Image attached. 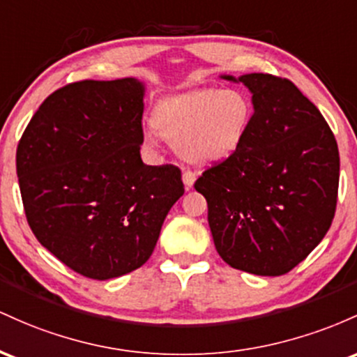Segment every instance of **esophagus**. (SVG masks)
I'll use <instances>...</instances> for the list:
<instances>
[{"label": "esophagus", "mask_w": 357, "mask_h": 357, "mask_svg": "<svg viewBox=\"0 0 357 357\" xmlns=\"http://www.w3.org/2000/svg\"><path fill=\"white\" fill-rule=\"evenodd\" d=\"M182 180H183V185H185V189H192V185H194V182H195V174L190 170H183Z\"/></svg>", "instance_id": "34e87169"}]
</instances>
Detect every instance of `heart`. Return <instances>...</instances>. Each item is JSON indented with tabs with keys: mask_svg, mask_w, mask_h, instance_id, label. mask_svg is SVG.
Returning <instances> with one entry per match:
<instances>
[{
	"mask_svg": "<svg viewBox=\"0 0 357 357\" xmlns=\"http://www.w3.org/2000/svg\"><path fill=\"white\" fill-rule=\"evenodd\" d=\"M253 107L236 89H197L162 99L153 109V128L143 145L155 150L160 136L185 162L209 165L231 157L250 130Z\"/></svg>",
	"mask_w": 357,
	"mask_h": 357,
	"instance_id": "b5f03b06",
	"label": "heart"
}]
</instances>
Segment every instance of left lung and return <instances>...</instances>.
<instances>
[{
  "label": "left lung",
  "mask_w": 357,
  "mask_h": 357,
  "mask_svg": "<svg viewBox=\"0 0 357 357\" xmlns=\"http://www.w3.org/2000/svg\"><path fill=\"white\" fill-rule=\"evenodd\" d=\"M222 79L250 89L253 118L243 145L194 187L207 200L212 239L227 265L285 275L322 241L334 219L337 142L315 104L288 79Z\"/></svg>",
  "instance_id": "obj_1"
}]
</instances>
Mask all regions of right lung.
Masks as SVG:
<instances>
[{
    "label": "right lung",
    "instance_id": "1",
    "mask_svg": "<svg viewBox=\"0 0 357 357\" xmlns=\"http://www.w3.org/2000/svg\"><path fill=\"white\" fill-rule=\"evenodd\" d=\"M143 96L135 77L67 84L42 102L18 143L20 192L35 238L87 278L145 265L183 195L177 167L139 157Z\"/></svg>",
    "mask_w": 357,
    "mask_h": 357
}]
</instances>
